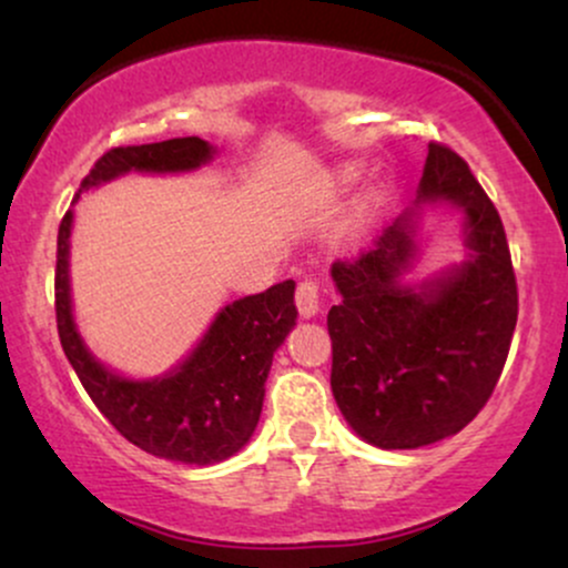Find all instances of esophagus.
I'll list each match as a JSON object with an SVG mask.
<instances>
[{
    "instance_id": "esophagus-1",
    "label": "esophagus",
    "mask_w": 568,
    "mask_h": 568,
    "mask_svg": "<svg viewBox=\"0 0 568 568\" xmlns=\"http://www.w3.org/2000/svg\"><path fill=\"white\" fill-rule=\"evenodd\" d=\"M296 306L298 312H302V317H315L317 312H321V288H317L315 280H304V283H298Z\"/></svg>"
}]
</instances>
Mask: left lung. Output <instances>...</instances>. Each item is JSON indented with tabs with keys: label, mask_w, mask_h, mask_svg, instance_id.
<instances>
[{
	"label": "left lung",
	"mask_w": 568,
	"mask_h": 568,
	"mask_svg": "<svg viewBox=\"0 0 568 568\" xmlns=\"http://www.w3.org/2000/svg\"><path fill=\"white\" fill-rule=\"evenodd\" d=\"M463 213L466 262L408 281L427 206ZM342 302L331 306V389L352 433L406 452L465 429L497 387L515 321L510 247L497 207L467 162L429 143L410 207L374 247L331 266Z\"/></svg>",
	"instance_id": "left-lung-1"
}]
</instances>
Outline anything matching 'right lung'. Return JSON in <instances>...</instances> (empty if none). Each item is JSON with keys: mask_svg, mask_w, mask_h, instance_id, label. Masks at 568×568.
I'll return each mask as SVG.
<instances>
[{"mask_svg": "<svg viewBox=\"0 0 568 568\" xmlns=\"http://www.w3.org/2000/svg\"><path fill=\"white\" fill-rule=\"evenodd\" d=\"M213 158L216 146L197 135L120 146L95 162L80 194L128 173H192L211 165ZM71 230L74 207H69L58 230V336L98 410L133 446L179 465H219L245 448L262 416L272 357L296 325V283L283 280L264 293L221 306L186 357L165 374L135 379L95 357L80 334L71 298Z\"/></svg>", "mask_w": 568, "mask_h": 568, "instance_id": "add662e5", "label": "right lung"}]
</instances>
